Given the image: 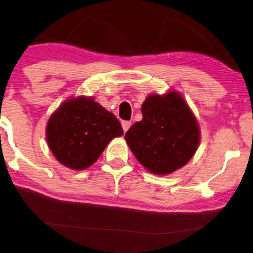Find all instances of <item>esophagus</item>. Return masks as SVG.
I'll list each match as a JSON object with an SVG mask.
<instances>
[{"label": "esophagus", "mask_w": 253, "mask_h": 253, "mask_svg": "<svg viewBox=\"0 0 253 253\" xmlns=\"http://www.w3.org/2000/svg\"><path fill=\"white\" fill-rule=\"evenodd\" d=\"M130 125H132V123H130V121H123V123H121V126H123V129H124L125 133H126L127 130L129 129Z\"/></svg>", "instance_id": "1"}]
</instances>
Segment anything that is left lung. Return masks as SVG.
Returning a JSON list of instances; mask_svg holds the SVG:
<instances>
[{"instance_id": "8db88e82", "label": "left lung", "mask_w": 253, "mask_h": 253, "mask_svg": "<svg viewBox=\"0 0 253 253\" xmlns=\"http://www.w3.org/2000/svg\"><path fill=\"white\" fill-rule=\"evenodd\" d=\"M142 120L125 140L137 161L155 175H167L188 164L200 145L201 130L193 111L176 91L149 94Z\"/></svg>"}]
</instances>
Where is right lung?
<instances>
[{
  "label": "right lung",
  "instance_id": "1",
  "mask_svg": "<svg viewBox=\"0 0 253 253\" xmlns=\"http://www.w3.org/2000/svg\"><path fill=\"white\" fill-rule=\"evenodd\" d=\"M47 146L57 161L73 170L92 166L124 130L119 120L92 97L68 99L46 124Z\"/></svg>",
  "mask_w": 253,
  "mask_h": 253
}]
</instances>
